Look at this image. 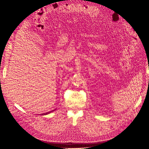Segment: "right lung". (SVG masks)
<instances>
[{"instance_id":"right-lung-1","label":"right lung","mask_w":149,"mask_h":149,"mask_svg":"<svg viewBox=\"0 0 149 149\" xmlns=\"http://www.w3.org/2000/svg\"><path fill=\"white\" fill-rule=\"evenodd\" d=\"M57 109L56 107H54L53 109H52V110H49V111H46V112H42V113H40V114H38L39 115L40 114V115H47V114H49V113H50V112H52L53 111H55L56 109Z\"/></svg>"}]
</instances>
